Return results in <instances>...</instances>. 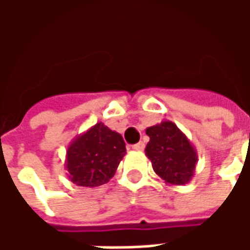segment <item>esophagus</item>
Instances as JSON below:
<instances>
[{
  "mask_svg": "<svg viewBox=\"0 0 250 250\" xmlns=\"http://www.w3.org/2000/svg\"><path fill=\"white\" fill-rule=\"evenodd\" d=\"M132 148H134V150H136V151H143V150H145V143H143V142H139V143L134 145V146H132Z\"/></svg>",
  "mask_w": 250,
  "mask_h": 250,
  "instance_id": "1",
  "label": "esophagus"
}]
</instances>
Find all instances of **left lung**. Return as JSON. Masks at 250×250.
Segmentation results:
<instances>
[{
  "instance_id": "obj_1",
  "label": "left lung",
  "mask_w": 250,
  "mask_h": 250,
  "mask_svg": "<svg viewBox=\"0 0 250 250\" xmlns=\"http://www.w3.org/2000/svg\"><path fill=\"white\" fill-rule=\"evenodd\" d=\"M146 134L150 142L145 151L158 177L174 186L188 184L195 173L198 155L188 136L170 120L147 127Z\"/></svg>"
}]
</instances>
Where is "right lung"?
<instances>
[{
    "mask_svg": "<svg viewBox=\"0 0 250 250\" xmlns=\"http://www.w3.org/2000/svg\"><path fill=\"white\" fill-rule=\"evenodd\" d=\"M125 155V143L122 135L99 122L66 147V177L83 188L107 184Z\"/></svg>",
    "mask_w": 250,
    "mask_h": 250,
    "instance_id": "add662e5",
    "label": "right lung"
}]
</instances>
